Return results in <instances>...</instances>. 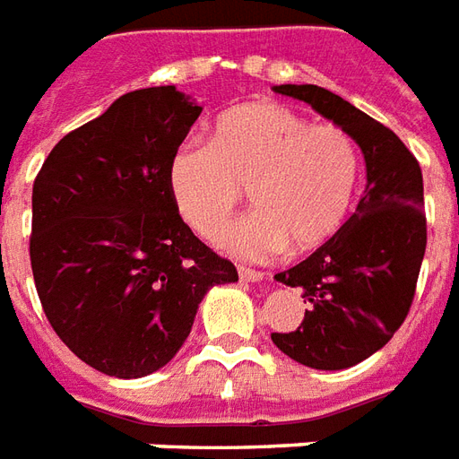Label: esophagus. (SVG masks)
<instances>
[{
  "label": "esophagus",
  "instance_id": "1",
  "mask_svg": "<svg viewBox=\"0 0 459 459\" xmlns=\"http://www.w3.org/2000/svg\"><path fill=\"white\" fill-rule=\"evenodd\" d=\"M238 275L240 280H246V282H260V280L265 278V275L255 268H238Z\"/></svg>",
  "mask_w": 459,
  "mask_h": 459
}]
</instances>
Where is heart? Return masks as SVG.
<instances>
[{
  "label": "heart",
  "mask_w": 459,
  "mask_h": 459,
  "mask_svg": "<svg viewBox=\"0 0 459 459\" xmlns=\"http://www.w3.org/2000/svg\"><path fill=\"white\" fill-rule=\"evenodd\" d=\"M361 177L356 140L339 125H312L285 105L253 103L223 113L206 144L177 152L169 189L204 238H216L250 191L255 211L221 238L246 258L288 248L305 255L337 236Z\"/></svg>",
  "instance_id": "1"
}]
</instances>
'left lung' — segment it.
Segmentation results:
<instances>
[{
    "mask_svg": "<svg viewBox=\"0 0 459 459\" xmlns=\"http://www.w3.org/2000/svg\"><path fill=\"white\" fill-rule=\"evenodd\" d=\"M344 127L366 160V191L334 238L275 280L307 299L295 332L273 344L298 364L339 371L388 344L408 317L428 243L423 174L394 130L319 85H275Z\"/></svg>",
    "mask_w": 459,
    "mask_h": 459,
    "instance_id": "1",
    "label": "left lung"
}]
</instances>
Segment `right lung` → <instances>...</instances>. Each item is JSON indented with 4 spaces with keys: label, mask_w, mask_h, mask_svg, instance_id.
Listing matches in <instances>:
<instances>
[{
    "label": "right lung",
    "mask_w": 459,
    "mask_h": 459,
    "mask_svg": "<svg viewBox=\"0 0 459 459\" xmlns=\"http://www.w3.org/2000/svg\"><path fill=\"white\" fill-rule=\"evenodd\" d=\"M199 115L174 85L132 91L68 132L36 174L29 255L41 307L61 342L108 376L169 364L204 295L238 280L169 189Z\"/></svg>",
    "instance_id": "1"
}]
</instances>
